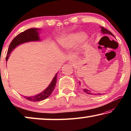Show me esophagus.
<instances>
[{"mask_svg": "<svg viewBox=\"0 0 131 131\" xmlns=\"http://www.w3.org/2000/svg\"><path fill=\"white\" fill-rule=\"evenodd\" d=\"M76 62L74 61V60H71L70 62H69V64L70 65H75V63Z\"/></svg>", "mask_w": 131, "mask_h": 131, "instance_id": "obj_1", "label": "esophagus"}]
</instances>
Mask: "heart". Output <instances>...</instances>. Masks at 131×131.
<instances>
[{
    "mask_svg": "<svg viewBox=\"0 0 131 131\" xmlns=\"http://www.w3.org/2000/svg\"><path fill=\"white\" fill-rule=\"evenodd\" d=\"M84 36L83 33L76 32L68 34L60 39V44L63 48L69 49L73 47L77 42L79 41Z\"/></svg>",
    "mask_w": 131,
    "mask_h": 131,
    "instance_id": "b5f03b06",
    "label": "heart"
}]
</instances>
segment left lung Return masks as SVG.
I'll list each match as a JSON object with an SVG mask.
<instances>
[{
    "mask_svg": "<svg viewBox=\"0 0 131 131\" xmlns=\"http://www.w3.org/2000/svg\"><path fill=\"white\" fill-rule=\"evenodd\" d=\"M101 31H102V32L103 33V34H107V35H112V36H114H114L113 35V34L111 32H110L109 30H107V29L104 28L103 27H102V26H101ZM80 84H81L80 82L79 81V85H80ZM84 91L85 92L87 93V94H88L92 95V94H91V93H90L91 92L90 91H89V90H88L87 89H84ZM97 95H101V94H97Z\"/></svg>",
    "mask_w": 131,
    "mask_h": 131,
    "instance_id": "left-lung-1",
    "label": "left lung"
}]
</instances>
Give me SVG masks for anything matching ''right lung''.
<instances>
[{
	"mask_svg": "<svg viewBox=\"0 0 131 131\" xmlns=\"http://www.w3.org/2000/svg\"><path fill=\"white\" fill-rule=\"evenodd\" d=\"M38 29L36 28H30L29 29L26 30L23 32H21L19 35H18L16 37H15L14 39L12 41L10 44L7 53V56L6 57V60L7 61L8 57L10 56V53L12 52L13 50L18 46L19 44H23L24 43L28 41H39L40 40V38L39 37V33H38ZM57 73L54 76V79H52L51 83L48 85V87L46 88L44 91L39 94L33 96H24L25 99L28 101L32 102H38L43 101L44 99L50 96V95L52 94V92L54 91V88L55 87L57 83Z\"/></svg>",
	"mask_w": 131,
	"mask_h": 131,
	"instance_id": "right-lung-1",
	"label": "right lung"
}]
</instances>
